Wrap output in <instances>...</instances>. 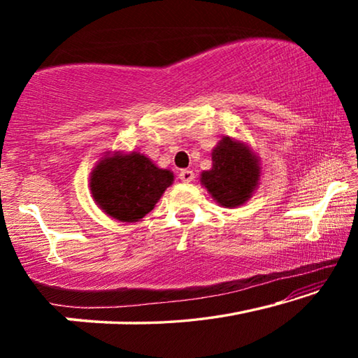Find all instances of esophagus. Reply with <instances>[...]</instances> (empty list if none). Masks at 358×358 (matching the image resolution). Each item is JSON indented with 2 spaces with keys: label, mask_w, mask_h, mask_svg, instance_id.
Masks as SVG:
<instances>
[{
  "label": "esophagus",
  "mask_w": 358,
  "mask_h": 358,
  "mask_svg": "<svg viewBox=\"0 0 358 358\" xmlns=\"http://www.w3.org/2000/svg\"><path fill=\"white\" fill-rule=\"evenodd\" d=\"M180 180L185 181V183H189V181L194 180V172L192 171H187V169H183V171L180 172Z\"/></svg>",
  "instance_id": "34e87169"
}]
</instances>
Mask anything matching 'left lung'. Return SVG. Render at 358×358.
<instances>
[{"label":"left lung","instance_id":"obj_1","mask_svg":"<svg viewBox=\"0 0 358 358\" xmlns=\"http://www.w3.org/2000/svg\"><path fill=\"white\" fill-rule=\"evenodd\" d=\"M211 161L213 167L201 173V183L221 207L243 205L259 185V157L245 142L224 136L211 151Z\"/></svg>","mask_w":358,"mask_h":358}]
</instances>
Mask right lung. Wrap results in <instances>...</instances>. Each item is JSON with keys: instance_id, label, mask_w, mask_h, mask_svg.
I'll use <instances>...</instances> for the list:
<instances>
[{"instance_id": "obj_1", "label": "right lung", "mask_w": 358, "mask_h": 358, "mask_svg": "<svg viewBox=\"0 0 358 358\" xmlns=\"http://www.w3.org/2000/svg\"><path fill=\"white\" fill-rule=\"evenodd\" d=\"M173 183V173L159 169L145 155L107 153L90 175V191L106 215L121 222H137L155 208Z\"/></svg>"}]
</instances>
